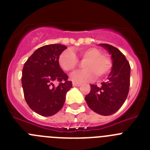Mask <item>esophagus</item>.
Segmentation results:
<instances>
[{
	"mask_svg": "<svg viewBox=\"0 0 150 150\" xmlns=\"http://www.w3.org/2000/svg\"><path fill=\"white\" fill-rule=\"evenodd\" d=\"M81 84L80 83H73V86H80Z\"/></svg>",
	"mask_w": 150,
	"mask_h": 150,
	"instance_id": "esophagus-1",
	"label": "esophagus"
}]
</instances>
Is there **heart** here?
I'll list each match as a JSON object with an SVG mask.
<instances>
[{
	"label": "heart",
	"mask_w": 150,
	"mask_h": 150,
	"mask_svg": "<svg viewBox=\"0 0 150 150\" xmlns=\"http://www.w3.org/2000/svg\"><path fill=\"white\" fill-rule=\"evenodd\" d=\"M78 56L83 63L84 69L76 71L71 74V79L74 82L83 83L93 79L95 75L97 79H101L109 74L112 67L110 59L102 55L98 49L95 47L81 49L78 52ZM59 64L64 71L71 72L79 64L77 57L71 50H66L59 57Z\"/></svg>",
	"instance_id": "b5f03b06"
}]
</instances>
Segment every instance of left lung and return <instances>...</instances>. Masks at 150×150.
Instances as JSON below:
<instances>
[{"label":"left lung","instance_id":"1","mask_svg":"<svg viewBox=\"0 0 150 150\" xmlns=\"http://www.w3.org/2000/svg\"><path fill=\"white\" fill-rule=\"evenodd\" d=\"M110 55L112 67L107 81L100 86L90 85V92L85 97L88 107L94 112L110 116L118 111L125 101L129 91L131 67L120 50L107 43H100Z\"/></svg>","mask_w":150,"mask_h":150}]
</instances>
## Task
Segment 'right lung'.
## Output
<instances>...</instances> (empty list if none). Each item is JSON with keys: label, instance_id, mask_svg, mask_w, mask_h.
I'll return each instance as SVG.
<instances>
[{"label": "right lung", "instance_id": "right-lung-1", "mask_svg": "<svg viewBox=\"0 0 150 150\" xmlns=\"http://www.w3.org/2000/svg\"><path fill=\"white\" fill-rule=\"evenodd\" d=\"M66 49L62 44L46 45L35 50L24 64V96L30 109L41 116H51L59 112L72 88L59 64V55ZM55 81L60 83L54 86Z\"/></svg>", "mask_w": 150, "mask_h": 150}]
</instances>
